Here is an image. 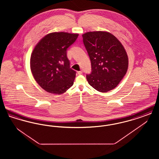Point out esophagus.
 I'll return each mask as SVG.
<instances>
[{"mask_svg":"<svg viewBox=\"0 0 159 159\" xmlns=\"http://www.w3.org/2000/svg\"><path fill=\"white\" fill-rule=\"evenodd\" d=\"M82 73H83V71L82 70H80V71H79L78 72H77V73H78V75H82Z\"/></svg>","mask_w":159,"mask_h":159,"instance_id":"esophagus-1","label":"esophagus"}]
</instances>
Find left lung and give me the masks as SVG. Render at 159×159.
Listing matches in <instances>:
<instances>
[{
	"label": "left lung",
	"mask_w": 159,
	"mask_h": 159,
	"mask_svg": "<svg viewBox=\"0 0 159 159\" xmlns=\"http://www.w3.org/2000/svg\"><path fill=\"white\" fill-rule=\"evenodd\" d=\"M82 37L91 62V73L86 75L88 83L101 92L113 89L128 68V57L123 46L106 31L87 32Z\"/></svg>",
	"instance_id": "obj_1"
}]
</instances>
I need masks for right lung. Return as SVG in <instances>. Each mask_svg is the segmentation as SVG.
<instances>
[{
  "mask_svg": "<svg viewBox=\"0 0 159 159\" xmlns=\"http://www.w3.org/2000/svg\"><path fill=\"white\" fill-rule=\"evenodd\" d=\"M78 36L65 32L51 33L35 46L31 55V71L45 91L60 95L73 86L76 72L70 68L67 50Z\"/></svg>",
  "mask_w": 159,
  "mask_h": 159,
  "instance_id": "obj_1",
  "label": "right lung"
}]
</instances>
